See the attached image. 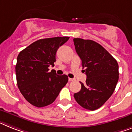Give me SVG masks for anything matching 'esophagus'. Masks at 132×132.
Returning a JSON list of instances; mask_svg holds the SVG:
<instances>
[{"instance_id": "1", "label": "esophagus", "mask_w": 132, "mask_h": 132, "mask_svg": "<svg viewBox=\"0 0 132 132\" xmlns=\"http://www.w3.org/2000/svg\"><path fill=\"white\" fill-rule=\"evenodd\" d=\"M75 81V79H73V78H69V81Z\"/></svg>"}]
</instances>
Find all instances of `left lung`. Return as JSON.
I'll use <instances>...</instances> for the list:
<instances>
[{"mask_svg":"<svg viewBox=\"0 0 132 132\" xmlns=\"http://www.w3.org/2000/svg\"><path fill=\"white\" fill-rule=\"evenodd\" d=\"M76 53L86 74V84L74 94L76 102L86 109L94 111L111 97L119 79V65L106 49L91 40L74 38Z\"/></svg>","mask_w":132,"mask_h":132,"instance_id":"1","label":"left lung"}]
</instances>
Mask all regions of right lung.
Listing matches in <instances>:
<instances>
[{"label":"right lung","mask_w":132,"mask_h":132,"mask_svg":"<svg viewBox=\"0 0 132 132\" xmlns=\"http://www.w3.org/2000/svg\"><path fill=\"white\" fill-rule=\"evenodd\" d=\"M69 37L40 39L33 42L18 54L15 66L18 88L28 102L37 107L52 103L68 81L66 75L58 76L48 71L54 66L59 48Z\"/></svg>","instance_id":"1"}]
</instances>
